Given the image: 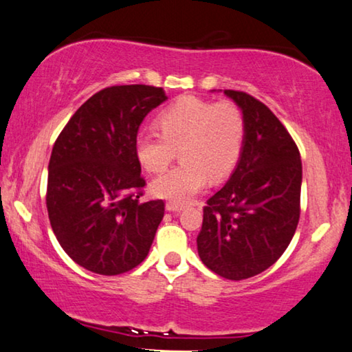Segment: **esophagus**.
<instances>
[{
  "instance_id": "esophagus-1",
  "label": "esophagus",
  "mask_w": 352,
  "mask_h": 352,
  "mask_svg": "<svg viewBox=\"0 0 352 352\" xmlns=\"http://www.w3.org/2000/svg\"><path fill=\"white\" fill-rule=\"evenodd\" d=\"M185 207L180 206V204H175V202H167L166 204V210L169 212H182Z\"/></svg>"
}]
</instances>
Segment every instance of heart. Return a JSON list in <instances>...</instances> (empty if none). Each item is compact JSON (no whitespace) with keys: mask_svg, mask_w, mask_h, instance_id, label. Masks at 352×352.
Masks as SVG:
<instances>
[{"mask_svg":"<svg viewBox=\"0 0 352 352\" xmlns=\"http://www.w3.org/2000/svg\"><path fill=\"white\" fill-rule=\"evenodd\" d=\"M160 132L137 137V156L151 174H161L180 150L182 164L151 183V192L186 204L212 180L234 170L245 138L244 116L234 103L183 97L161 113Z\"/></svg>","mask_w":352,"mask_h":352,"instance_id":"1","label":"heart"}]
</instances>
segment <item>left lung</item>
<instances>
[{"instance_id":"left-lung-1","label":"left lung","mask_w":352,"mask_h":352,"mask_svg":"<svg viewBox=\"0 0 352 352\" xmlns=\"http://www.w3.org/2000/svg\"><path fill=\"white\" fill-rule=\"evenodd\" d=\"M241 108L244 146L234 172L207 201L197 252L225 279H249L268 270L289 247L300 220L298 146L265 103L225 91Z\"/></svg>"}]
</instances>
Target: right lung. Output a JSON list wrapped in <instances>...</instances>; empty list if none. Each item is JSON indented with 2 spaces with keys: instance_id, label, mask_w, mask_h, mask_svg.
<instances>
[{
  "instance_id": "obj_1",
  "label": "right lung",
  "mask_w": 352,
  "mask_h": 352,
  "mask_svg": "<svg viewBox=\"0 0 352 352\" xmlns=\"http://www.w3.org/2000/svg\"><path fill=\"white\" fill-rule=\"evenodd\" d=\"M162 87L129 84L94 94L54 143L46 206L58 244L96 274L127 273L146 258L164 201L140 202L137 132Z\"/></svg>"
}]
</instances>
